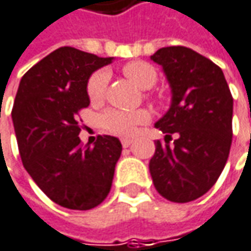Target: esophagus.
<instances>
[{"label":"esophagus","instance_id":"obj_1","mask_svg":"<svg viewBox=\"0 0 251 251\" xmlns=\"http://www.w3.org/2000/svg\"><path fill=\"white\" fill-rule=\"evenodd\" d=\"M132 139H127V138H124V139H121V143H122V146L124 148H127V146H130L132 145Z\"/></svg>","mask_w":251,"mask_h":251}]
</instances>
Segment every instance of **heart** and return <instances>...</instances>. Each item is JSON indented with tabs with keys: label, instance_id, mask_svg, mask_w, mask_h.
Here are the masks:
<instances>
[{
	"label": "heart",
	"instance_id": "1",
	"mask_svg": "<svg viewBox=\"0 0 251 251\" xmlns=\"http://www.w3.org/2000/svg\"><path fill=\"white\" fill-rule=\"evenodd\" d=\"M122 72L125 74L126 78H129L140 89H149L157 81V72L155 68L143 61L127 62L122 68ZM108 81H109V75L106 71H98L89 78L86 92L92 103H99L103 100ZM149 118H151L149 112L145 109H138V111L109 109L100 116V125L112 133L127 136L132 135L138 126L148 122Z\"/></svg>",
	"mask_w": 251,
	"mask_h": 251
}]
</instances>
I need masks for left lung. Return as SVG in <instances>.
<instances>
[{"mask_svg":"<svg viewBox=\"0 0 251 251\" xmlns=\"http://www.w3.org/2000/svg\"><path fill=\"white\" fill-rule=\"evenodd\" d=\"M151 59L163 68L172 91L169 111L155 124L166 136L155 142L151 176L165 199L187 203L209 192L225 169L233 98L223 71L190 48H160ZM173 133L178 138L170 145Z\"/></svg>","mask_w":251,"mask_h":251,"instance_id":"obj_1","label":"left lung"}]
</instances>
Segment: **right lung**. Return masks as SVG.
I'll list each match as a JSON object with an SVG mask.
<instances>
[{
    "mask_svg": "<svg viewBox=\"0 0 251 251\" xmlns=\"http://www.w3.org/2000/svg\"><path fill=\"white\" fill-rule=\"evenodd\" d=\"M112 59L62 47L31 68L18 86L12 122L24 168L52 201L67 209H94L111 190L122 145L103 135L94 146H83L76 115L89 106L91 75Z\"/></svg>",
    "mask_w": 251,
    "mask_h": 251,
    "instance_id": "obj_1",
    "label": "right lung"
}]
</instances>
